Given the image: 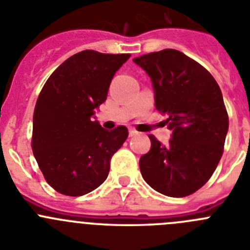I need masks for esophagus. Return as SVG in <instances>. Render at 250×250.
I'll return each mask as SVG.
<instances>
[{
  "label": "esophagus",
  "mask_w": 250,
  "mask_h": 250,
  "mask_svg": "<svg viewBox=\"0 0 250 250\" xmlns=\"http://www.w3.org/2000/svg\"><path fill=\"white\" fill-rule=\"evenodd\" d=\"M129 135L130 136H136V135H139V131H136L135 129H130L129 130Z\"/></svg>",
  "instance_id": "esophagus-1"
}]
</instances>
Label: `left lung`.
I'll return each instance as SVG.
<instances>
[{"instance_id":"1","label":"left lung","mask_w":250,"mask_h":250,"mask_svg":"<svg viewBox=\"0 0 250 250\" xmlns=\"http://www.w3.org/2000/svg\"><path fill=\"white\" fill-rule=\"evenodd\" d=\"M152 81L155 106L173 130L164 146L149 135L140 158L145 182L159 193L183 198L210 179L224 151L229 118L220 87L204 66L174 48L135 57Z\"/></svg>"}]
</instances>
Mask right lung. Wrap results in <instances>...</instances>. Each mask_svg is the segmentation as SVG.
<instances>
[{
	"label": "right lung",
	"mask_w": 250,
	"mask_h": 250,
	"mask_svg": "<svg viewBox=\"0 0 250 250\" xmlns=\"http://www.w3.org/2000/svg\"><path fill=\"white\" fill-rule=\"evenodd\" d=\"M130 56L77 52L51 74L40 92L31 146L46 182L63 195L81 196L100 187L112 155L127 139L126 126L107 131L91 116Z\"/></svg>",
	"instance_id": "right-lung-1"
}]
</instances>
